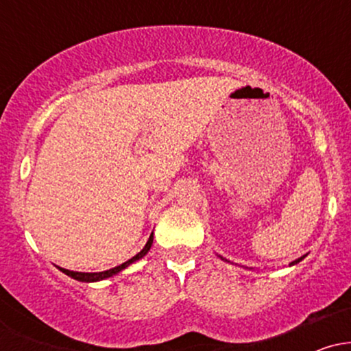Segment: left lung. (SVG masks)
<instances>
[{"mask_svg":"<svg viewBox=\"0 0 351 351\" xmlns=\"http://www.w3.org/2000/svg\"><path fill=\"white\" fill-rule=\"evenodd\" d=\"M304 257H305V256H304ZM304 257H300V259H297V261H293V263H291V264H292V265H293V264H297V263H300V261H302V259H304Z\"/></svg>","mask_w":351,"mask_h":351,"instance_id":"1","label":"left lung"}]
</instances>
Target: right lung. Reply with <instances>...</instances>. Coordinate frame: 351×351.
<instances>
[{"instance_id":"right-lung-1","label":"right lung","mask_w":351,"mask_h":351,"mask_svg":"<svg viewBox=\"0 0 351 351\" xmlns=\"http://www.w3.org/2000/svg\"><path fill=\"white\" fill-rule=\"evenodd\" d=\"M152 243H153V234H152L150 237H148V243L145 244V247H143L142 251H140L138 254H136V256L132 257V259H128L127 263L117 265V267L108 269V271H104V272H74V271H67V269H60V267H59V269H60V271H62L64 274H66V276H69V277H72V279H75V280H80V282H97V280L107 279V277L115 276L117 272L123 271V269L128 267V265H130L132 263H135V261L142 259L145 254L150 251Z\"/></svg>"}]
</instances>
